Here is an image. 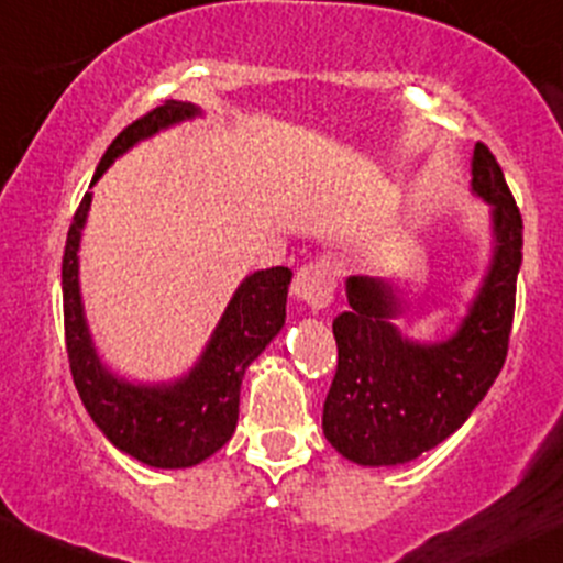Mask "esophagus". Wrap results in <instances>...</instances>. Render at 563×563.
I'll return each mask as SVG.
<instances>
[{"instance_id": "34e87169", "label": "esophagus", "mask_w": 563, "mask_h": 563, "mask_svg": "<svg viewBox=\"0 0 563 563\" xmlns=\"http://www.w3.org/2000/svg\"><path fill=\"white\" fill-rule=\"evenodd\" d=\"M291 291L301 305L312 307V310H323L333 299V277L325 262H310L305 264L294 275Z\"/></svg>"}]
</instances>
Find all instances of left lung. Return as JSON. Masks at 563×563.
I'll use <instances>...</instances> for the list:
<instances>
[{"instance_id":"8db88e82","label":"left lung","mask_w":563,"mask_h":563,"mask_svg":"<svg viewBox=\"0 0 563 563\" xmlns=\"http://www.w3.org/2000/svg\"><path fill=\"white\" fill-rule=\"evenodd\" d=\"M473 191L492 206L494 253L454 336L406 339L393 323L406 310L382 277H347L350 310L333 320L339 363L323 404V432L357 465H404L465 424L508 355L523 224L503 168L486 144L473 150Z\"/></svg>"}]
</instances>
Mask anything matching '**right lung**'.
Returning a JSON list of instances; mask_svg holds the SVG:
<instances>
[{
    "label": "right lung",
    "instance_id": "right-lung-1",
    "mask_svg": "<svg viewBox=\"0 0 563 563\" xmlns=\"http://www.w3.org/2000/svg\"><path fill=\"white\" fill-rule=\"evenodd\" d=\"M200 114L195 103L165 101L131 122L98 163L90 187L120 154L139 141ZM92 195L85 191L66 234L64 267V329L66 352L79 398L98 430L120 452L150 467H191L219 452L238 428L240 385L245 368L262 355L286 323V296L291 269H258L240 283L221 314L211 342L189 374L163 385H133L109 372L92 344L79 296V238Z\"/></svg>",
    "mask_w": 563,
    "mask_h": 563
}]
</instances>
